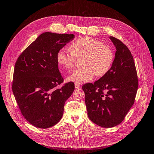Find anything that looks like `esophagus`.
<instances>
[{"mask_svg":"<svg viewBox=\"0 0 154 154\" xmlns=\"http://www.w3.org/2000/svg\"><path fill=\"white\" fill-rule=\"evenodd\" d=\"M75 88L77 89H79L81 88V85L79 84H77V83H75Z\"/></svg>","mask_w":154,"mask_h":154,"instance_id":"esophagus-1","label":"esophagus"}]
</instances>
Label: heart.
I'll use <instances>...</instances> for the list:
<instances>
[{
    "label": "heart",
    "instance_id": "heart-1",
    "mask_svg": "<svg viewBox=\"0 0 154 154\" xmlns=\"http://www.w3.org/2000/svg\"><path fill=\"white\" fill-rule=\"evenodd\" d=\"M71 51L62 48L57 54V61L64 69L73 68L77 58L82 57L83 67L75 70L68 77L77 84L90 81L94 76H103L110 69L113 62L111 48L90 37L78 38L70 45Z\"/></svg>",
    "mask_w": 154,
    "mask_h": 154
}]
</instances>
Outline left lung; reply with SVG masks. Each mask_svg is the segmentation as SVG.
Returning a JSON list of instances; mask_svg holds the SVG:
<instances>
[{"label": "left lung", "mask_w": 154, "mask_h": 154, "mask_svg": "<svg viewBox=\"0 0 154 154\" xmlns=\"http://www.w3.org/2000/svg\"><path fill=\"white\" fill-rule=\"evenodd\" d=\"M116 48L112 66L94 83L82 86L90 119L104 128L120 124L134 103L138 77L133 56L125 44L109 37Z\"/></svg>", "instance_id": "8db88e82"}]
</instances>
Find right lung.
Segmentation results:
<instances>
[{"label":"right lung","mask_w":154,"mask_h":154,"mask_svg":"<svg viewBox=\"0 0 154 154\" xmlns=\"http://www.w3.org/2000/svg\"><path fill=\"white\" fill-rule=\"evenodd\" d=\"M74 37L73 34L43 33L16 61L12 91L21 113L34 126L50 128L62 118L75 85L68 82L57 88L64 81L57 54Z\"/></svg>","instance_id":"1"}]
</instances>
